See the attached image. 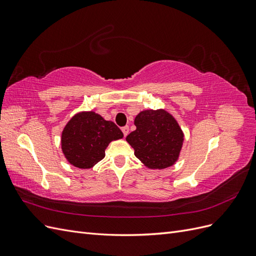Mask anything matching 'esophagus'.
I'll use <instances>...</instances> for the list:
<instances>
[{"label":"esophagus","instance_id":"esophagus-1","mask_svg":"<svg viewBox=\"0 0 256 256\" xmlns=\"http://www.w3.org/2000/svg\"><path fill=\"white\" fill-rule=\"evenodd\" d=\"M122 134H124V136H127L128 134H129V127L128 126H125V127H122Z\"/></svg>","mask_w":256,"mask_h":256}]
</instances>
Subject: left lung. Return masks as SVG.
Returning <instances> with one entry per match:
<instances>
[{"mask_svg": "<svg viewBox=\"0 0 256 256\" xmlns=\"http://www.w3.org/2000/svg\"><path fill=\"white\" fill-rule=\"evenodd\" d=\"M136 129L127 136L134 154L148 168L162 170L178 160L184 142L182 130L164 109L145 110L134 118Z\"/></svg>", "mask_w": 256, "mask_h": 256, "instance_id": "obj_1", "label": "left lung"}]
</instances>
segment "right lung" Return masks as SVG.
<instances>
[{
	"instance_id": "add662e5",
	"label": "right lung",
	"mask_w": 256,
	"mask_h": 256,
	"mask_svg": "<svg viewBox=\"0 0 256 256\" xmlns=\"http://www.w3.org/2000/svg\"><path fill=\"white\" fill-rule=\"evenodd\" d=\"M124 136L111 120L90 111L76 113L62 132V150L69 164L79 168H90L104 158L110 142Z\"/></svg>"
}]
</instances>
